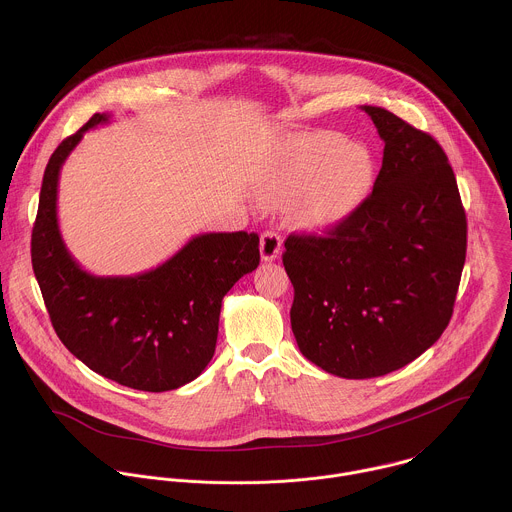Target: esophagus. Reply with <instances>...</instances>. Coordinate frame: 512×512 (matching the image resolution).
Returning <instances> with one entry per match:
<instances>
[{"label":"esophagus","mask_w":512,"mask_h":512,"mask_svg":"<svg viewBox=\"0 0 512 512\" xmlns=\"http://www.w3.org/2000/svg\"><path fill=\"white\" fill-rule=\"evenodd\" d=\"M282 254V234L276 230H266L260 238V256L264 262H272Z\"/></svg>","instance_id":"obj_1"}]
</instances>
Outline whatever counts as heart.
Listing matches in <instances>:
<instances>
[{
    "label": "heart",
    "instance_id": "1",
    "mask_svg": "<svg viewBox=\"0 0 512 512\" xmlns=\"http://www.w3.org/2000/svg\"><path fill=\"white\" fill-rule=\"evenodd\" d=\"M376 169L365 147L337 134L307 140L297 159L264 193L270 205H282L304 193L301 219L315 228H331L353 217L372 193Z\"/></svg>",
    "mask_w": 512,
    "mask_h": 512
}]
</instances>
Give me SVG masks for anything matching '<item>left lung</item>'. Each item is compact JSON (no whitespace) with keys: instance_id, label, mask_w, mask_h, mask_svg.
Instances as JSON below:
<instances>
[{"instance_id":"8db88e82","label":"left lung","mask_w":512,"mask_h":512,"mask_svg":"<svg viewBox=\"0 0 512 512\" xmlns=\"http://www.w3.org/2000/svg\"><path fill=\"white\" fill-rule=\"evenodd\" d=\"M384 142L365 205L329 236L290 234L292 331L313 365L374 378L428 351L459 288L467 219L438 142L378 108L361 106Z\"/></svg>"}]
</instances>
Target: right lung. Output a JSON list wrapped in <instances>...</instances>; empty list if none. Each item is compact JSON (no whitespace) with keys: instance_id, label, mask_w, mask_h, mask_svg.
I'll use <instances>...</instances> for the list:
<instances>
[{"instance_id":"right-lung-1","label":"right lung","mask_w":512,"mask_h":512,"mask_svg":"<svg viewBox=\"0 0 512 512\" xmlns=\"http://www.w3.org/2000/svg\"><path fill=\"white\" fill-rule=\"evenodd\" d=\"M108 120L94 114L47 163L31 234L33 272L59 339L78 361L128 388L175 390L211 363L222 297L258 268L260 238L244 230L199 234L136 276L82 270L59 230V173L84 132Z\"/></svg>"}]
</instances>
